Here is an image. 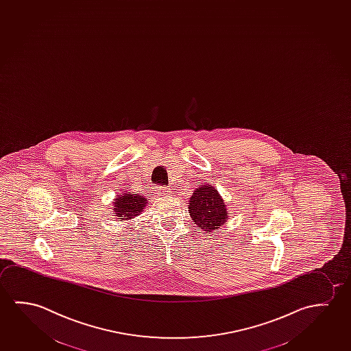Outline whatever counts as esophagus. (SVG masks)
I'll return each instance as SVG.
<instances>
[{"label": "esophagus", "mask_w": 351, "mask_h": 351, "mask_svg": "<svg viewBox=\"0 0 351 351\" xmlns=\"http://www.w3.org/2000/svg\"><path fill=\"white\" fill-rule=\"evenodd\" d=\"M157 194H159L160 197H168L171 194V191L167 187H157Z\"/></svg>", "instance_id": "1"}]
</instances>
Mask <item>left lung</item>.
Listing matches in <instances>:
<instances>
[{
	"mask_svg": "<svg viewBox=\"0 0 351 351\" xmlns=\"http://www.w3.org/2000/svg\"><path fill=\"white\" fill-rule=\"evenodd\" d=\"M189 208L195 224L206 233L217 230L228 217L223 199L211 184H203L194 191Z\"/></svg>",
	"mask_w": 351,
	"mask_h": 351,
	"instance_id": "left-lung-1",
	"label": "left lung"
}]
</instances>
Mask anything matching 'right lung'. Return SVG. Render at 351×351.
<instances>
[{"label": "right lung", "mask_w": 351, "mask_h": 351, "mask_svg": "<svg viewBox=\"0 0 351 351\" xmlns=\"http://www.w3.org/2000/svg\"><path fill=\"white\" fill-rule=\"evenodd\" d=\"M147 204V199L143 195L132 194L130 192L118 195L117 199L113 202L114 213L119 219H134L143 211Z\"/></svg>", "instance_id": "right-lung-1"}]
</instances>
